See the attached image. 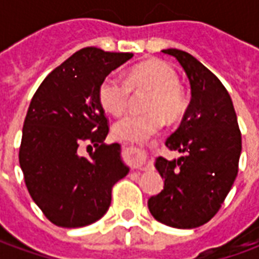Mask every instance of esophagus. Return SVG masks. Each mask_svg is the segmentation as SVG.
<instances>
[{"label":"esophagus","instance_id":"1","mask_svg":"<svg viewBox=\"0 0 259 259\" xmlns=\"http://www.w3.org/2000/svg\"><path fill=\"white\" fill-rule=\"evenodd\" d=\"M127 150H129L130 159H132V162H133V165H135V168H139V169L144 168L147 162L146 151H144L143 148H140V147H136V146L127 147Z\"/></svg>","mask_w":259,"mask_h":259}]
</instances>
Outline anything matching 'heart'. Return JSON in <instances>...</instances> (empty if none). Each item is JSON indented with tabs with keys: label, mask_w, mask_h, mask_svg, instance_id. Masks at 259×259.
I'll list each match as a JSON object with an SVG mask.
<instances>
[{
	"label": "heart",
	"mask_w": 259,
	"mask_h": 259,
	"mask_svg": "<svg viewBox=\"0 0 259 259\" xmlns=\"http://www.w3.org/2000/svg\"><path fill=\"white\" fill-rule=\"evenodd\" d=\"M133 89H150L147 112H129L113 124L119 140L144 141L158 133L168 120L179 119L186 111V98L179 87V76L172 66L159 59H151L130 69L127 79L109 74L98 89V98L105 111L120 115L129 104Z\"/></svg>",
	"instance_id": "heart-1"
}]
</instances>
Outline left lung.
I'll list each match as a JSON object with an SVG mask.
<instances>
[{
	"instance_id": "left-lung-1",
	"label": "left lung",
	"mask_w": 259,
	"mask_h": 259,
	"mask_svg": "<svg viewBox=\"0 0 259 259\" xmlns=\"http://www.w3.org/2000/svg\"><path fill=\"white\" fill-rule=\"evenodd\" d=\"M185 69L191 100L166 146L179 159L159 157L155 168L163 190L148 200L158 222L178 229L198 228L215 217L239 172L241 133L228 90L198 59L176 48L163 50Z\"/></svg>"
}]
</instances>
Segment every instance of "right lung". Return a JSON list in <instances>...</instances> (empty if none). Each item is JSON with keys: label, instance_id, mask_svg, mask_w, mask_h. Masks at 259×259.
Masks as SVG:
<instances>
[{"label": "right lung", "instance_id": "obj_1", "mask_svg": "<svg viewBox=\"0 0 259 259\" xmlns=\"http://www.w3.org/2000/svg\"><path fill=\"white\" fill-rule=\"evenodd\" d=\"M133 57L87 47L42 80L23 123L19 163L27 190L42 213L61 228L101 219L113 185L129 174L109 132L98 89L112 70ZM88 146L87 157L79 154Z\"/></svg>", "mask_w": 259, "mask_h": 259}]
</instances>
